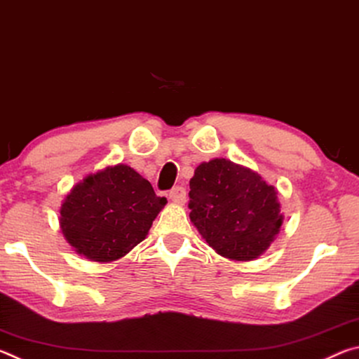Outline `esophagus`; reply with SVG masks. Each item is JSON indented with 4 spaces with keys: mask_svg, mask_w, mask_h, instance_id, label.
Listing matches in <instances>:
<instances>
[{
    "mask_svg": "<svg viewBox=\"0 0 359 359\" xmlns=\"http://www.w3.org/2000/svg\"><path fill=\"white\" fill-rule=\"evenodd\" d=\"M169 199H171L172 203H179V204L185 203V199H187L185 188L184 187H174L172 190L169 191Z\"/></svg>",
    "mask_w": 359,
    "mask_h": 359,
    "instance_id": "obj_1",
    "label": "esophagus"
}]
</instances>
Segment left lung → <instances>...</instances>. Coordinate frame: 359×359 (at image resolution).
<instances>
[{
  "instance_id": "8db88e82",
  "label": "left lung",
  "mask_w": 359,
  "mask_h": 359,
  "mask_svg": "<svg viewBox=\"0 0 359 359\" xmlns=\"http://www.w3.org/2000/svg\"><path fill=\"white\" fill-rule=\"evenodd\" d=\"M190 220L224 258H259L280 231L283 215L274 185L245 166L214 158L194 169Z\"/></svg>"
}]
</instances>
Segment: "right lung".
Wrapping results in <instances>:
<instances>
[{
  "label": "right lung",
  "instance_id": "1",
  "mask_svg": "<svg viewBox=\"0 0 359 359\" xmlns=\"http://www.w3.org/2000/svg\"><path fill=\"white\" fill-rule=\"evenodd\" d=\"M166 203L133 168L107 166L71 188L60 208V228L79 255L111 263L145 239Z\"/></svg>",
  "mask_w": 359,
  "mask_h": 359
}]
</instances>
